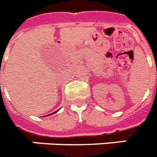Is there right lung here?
Segmentation results:
<instances>
[{
    "label": "right lung",
    "instance_id": "obj_1",
    "mask_svg": "<svg viewBox=\"0 0 157 157\" xmlns=\"http://www.w3.org/2000/svg\"><path fill=\"white\" fill-rule=\"evenodd\" d=\"M59 110H57V111H56V112H54V113H50V114H48V115H46V116H49V115H52V114H54V113H57V112H58ZM44 117H45V116H44Z\"/></svg>",
    "mask_w": 157,
    "mask_h": 157
}]
</instances>
